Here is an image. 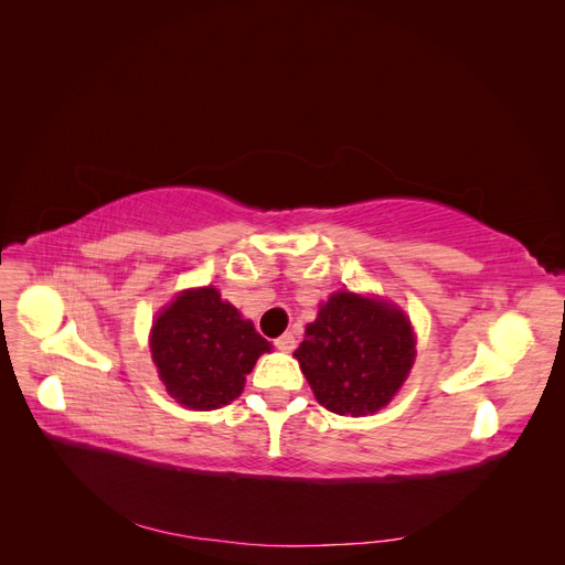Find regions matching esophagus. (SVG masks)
<instances>
[{
    "label": "esophagus",
    "instance_id": "esophagus-1",
    "mask_svg": "<svg viewBox=\"0 0 565 565\" xmlns=\"http://www.w3.org/2000/svg\"><path fill=\"white\" fill-rule=\"evenodd\" d=\"M295 347H297V339H295L292 332H285L282 337L276 339V349H280V351H285V353L295 351Z\"/></svg>",
    "mask_w": 565,
    "mask_h": 565
}]
</instances>
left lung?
Masks as SVG:
<instances>
[{"label": "left lung", "mask_w": 565, "mask_h": 565, "mask_svg": "<svg viewBox=\"0 0 565 565\" xmlns=\"http://www.w3.org/2000/svg\"><path fill=\"white\" fill-rule=\"evenodd\" d=\"M316 398L337 415H372L391 403L415 363V332L396 306L334 292L295 351Z\"/></svg>", "instance_id": "left-lung-1"}]
</instances>
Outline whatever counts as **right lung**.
<instances>
[{
	"instance_id": "obj_1",
	"label": "right lung",
	"mask_w": 565,
	"mask_h": 565,
	"mask_svg": "<svg viewBox=\"0 0 565 565\" xmlns=\"http://www.w3.org/2000/svg\"><path fill=\"white\" fill-rule=\"evenodd\" d=\"M268 341L216 287L183 289L150 330L152 363L167 393L191 409H216L241 396Z\"/></svg>"
}]
</instances>
